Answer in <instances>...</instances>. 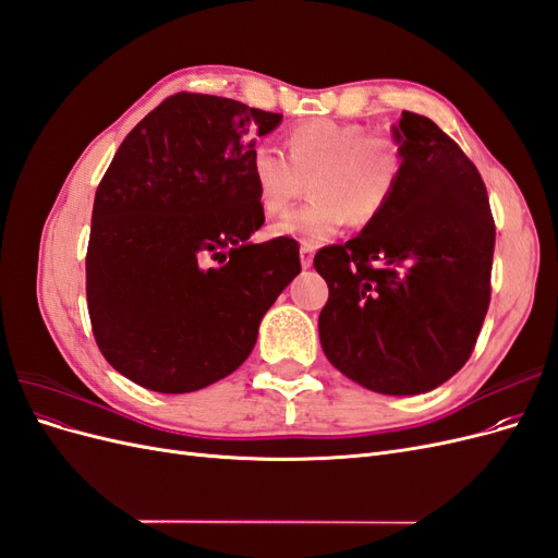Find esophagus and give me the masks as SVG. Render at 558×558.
<instances>
[{"label": "esophagus", "mask_w": 558, "mask_h": 558, "mask_svg": "<svg viewBox=\"0 0 558 558\" xmlns=\"http://www.w3.org/2000/svg\"><path fill=\"white\" fill-rule=\"evenodd\" d=\"M300 263H302V267H312V263H314V246H307V244H302L300 246Z\"/></svg>", "instance_id": "34e87169"}]
</instances>
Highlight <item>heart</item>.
<instances>
[{
  "mask_svg": "<svg viewBox=\"0 0 558 558\" xmlns=\"http://www.w3.org/2000/svg\"><path fill=\"white\" fill-rule=\"evenodd\" d=\"M286 148L260 144L251 156V177L265 214L275 216L307 189L312 199L283 214L272 238L320 246L351 218L369 226L393 205L404 177V146L391 132L363 123L310 118L291 128Z\"/></svg>",
  "mask_w": 558,
  "mask_h": 558,
  "instance_id": "b5f03b06",
  "label": "heart"
}]
</instances>
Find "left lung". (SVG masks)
<instances>
[{"mask_svg": "<svg viewBox=\"0 0 558 558\" xmlns=\"http://www.w3.org/2000/svg\"><path fill=\"white\" fill-rule=\"evenodd\" d=\"M404 177L393 205L314 256L328 283L320 347L369 391L416 396L470 359L492 300L496 226L486 185L430 118L402 111Z\"/></svg>", "mask_w": 558, "mask_h": 558, "instance_id": "1", "label": "left lung"}]
</instances>
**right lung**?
Returning <instances> with one entry per match:
<instances>
[{"label":"right lung","instance_id":"add662e5","mask_svg":"<svg viewBox=\"0 0 558 558\" xmlns=\"http://www.w3.org/2000/svg\"><path fill=\"white\" fill-rule=\"evenodd\" d=\"M281 113L177 93L134 125L95 193L86 298L113 369L158 393L234 373L300 275L295 240L251 244L265 214L256 140Z\"/></svg>","mask_w":558,"mask_h":558}]
</instances>
